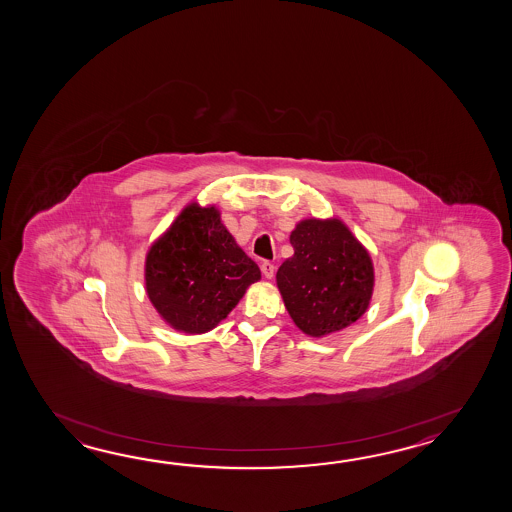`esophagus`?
<instances>
[{
  "instance_id": "1",
  "label": "esophagus",
  "mask_w": 512,
  "mask_h": 512,
  "mask_svg": "<svg viewBox=\"0 0 512 512\" xmlns=\"http://www.w3.org/2000/svg\"><path fill=\"white\" fill-rule=\"evenodd\" d=\"M261 272H263L265 278L271 280L272 276H274V272H276V267H274V263H271V261H263V263H261Z\"/></svg>"
}]
</instances>
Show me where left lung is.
<instances>
[{"label":"left lung","instance_id":"obj_1","mask_svg":"<svg viewBox=\"0 0 512 512\" xmlns=\"http://www.w3.org/2000/svg\"><path fill=\"white\" fill-rule=\"evenodd\" d=\"M294 254L276 272L294 324L324 337L357 322L373 294V263L340 219H304L291 232Z\"/></svg>","mask_w":512,"mask_h":512}]
</instances>
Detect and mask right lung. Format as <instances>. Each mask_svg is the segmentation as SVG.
<instances>
[{
  "instance_id": "add662e5",
  "label": "right lung",
  "mask_w": 512,
  "mask_h": 512,
  "mask_svg": "<svg viewBox=\"0 0 512 512\" xmlns=\"http://www.w3.org/2000/svg\"><path fill=\"white\" fill-rule=\"evenodd\" d=\"M260 267L241 251L216 207L190 203L146 254V293L177 331L197 335L238 305Z\"/></svg>"
}]
</instances>
